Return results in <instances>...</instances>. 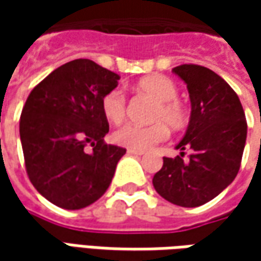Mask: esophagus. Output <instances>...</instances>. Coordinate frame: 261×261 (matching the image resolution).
<instances>
[{
	"instance_id": "1",
	"label": "esophagus",
	"mask_w": 261,
	"mask_h": 261,
	"mask_svg": "<svg viewBox=\"0 0 261 261\" xmlns=\"http://www.w3.org/2000/svg\"><path fill=\"white\" fill-rule=\"evenodd\" d=\"M127 154H130V155L141 156V155H144V151H136V149H127Z\"/></svg>"
}]
</instances>
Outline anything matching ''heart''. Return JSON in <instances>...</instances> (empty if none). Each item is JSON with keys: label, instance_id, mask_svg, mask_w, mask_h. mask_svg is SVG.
<instances>
[{"label": "heart", "instance_id": "1", "mask_svg": "<svg viewBox=\"0 0 261 261\" xmlns=\"http://www.w3.org/2000/svg\"><path fill=\"white\" fill-rule=\"evenodd\" d=\"M136 90L149 95L155 100L151 112V120L154 123L146 126L129 125L122 126L113 134V141L117 145L129 149L146 151L168 138V126L174 130L185 129L189 123V110L177 98V87L164 75L154 74L142 78ZM101 112L105 117L113 125H120L126 119V97L120 90H112L101 98Z\"/></svg>", "mask_w": 261, "mask_h": 261}]
</instances>
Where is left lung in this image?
I'll list each match as a JSON object with an SVG mask.
<instances>
[{
    "label": "left lung",
    "mask_w": 261,
    "mask_h": 261,
    "mask_svg": "<svg viewBox=\"0 0 261 261\" xmlns=\"http://www.w3.org/2000/svg\"><path fill=\"white\" fill-rule=\"evenodd\" d=\"M189 90L192 115L180 155L164 156L152 185L166 200L183 207L205 205L232 183L241 166L247 120L237 93L212 69L195 64L173 68ZM190 149L189 160H182Z\"/></svg>",
    "instance_id": "8db88e82"
}]
</instances>
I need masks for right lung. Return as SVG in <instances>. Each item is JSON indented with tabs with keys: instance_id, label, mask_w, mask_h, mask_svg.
I'll list each match as a JSON object with an SVG mask.
<instances>
[{
	"instance_id": "right-lung-1",
	"label": "right lung",
	"mask_w": 261,
	"mask_h": 261,
	"mask_svg": "<svg viewBox=\"0 0 261 261\" xmlns=\"http://www.w3.org/2000/svg\"><path fill=\"white\" fill-rule=\"evenodd\" d=\"M119 78L90 59H75L56 68L27 97L20 117L25 171L54 205L86 207L112 183L126 149L105 142L109 122L101 98Z\"/></svg>"
}]
</instances>
